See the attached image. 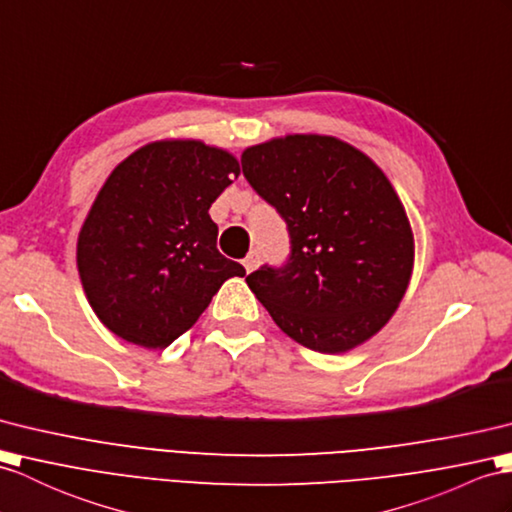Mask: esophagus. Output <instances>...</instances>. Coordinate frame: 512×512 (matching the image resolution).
<instances>
[{
	"instance_id": "1",
	"label": "esophagus",
	"mask_w": 512,
	"mask_h": 512,
	"mask_svg": "<svg viewBox=\"0 0 512 512\" xmlns=\"http://www.w3.org/2000/svg\"><path fill=\"white\" fill-rule=\"evenodd\" d=\"M258 263H260V254L258 252H249L247 258L243 260V267H245L247 273H252L258 267Z\"/></svg>"
}]
</instances>
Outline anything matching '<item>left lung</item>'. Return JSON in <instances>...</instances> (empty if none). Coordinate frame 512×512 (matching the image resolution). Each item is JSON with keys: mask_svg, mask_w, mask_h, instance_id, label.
Listing matches in <instances>:
<instances>
[{"mask_svg": "<svg viewBox=\"0 0 512 512\" xmlns=\"http://www.w3.org/2000/svg\"><path fill=\"white\" fill-rule=\"evenodd\" d=\"M243 176L289 226L280 269L245 278L278 328L319 354H343L395 315L415 265L406 208L365 152L326 134L247 147Z\"/></svg>", "mask_w": 512, "mask_h": 512, "instance_id": "1", "label": "left lung"}]
</instances>
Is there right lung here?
<instances>
[{
	"label": "right lung",
	"instance_id": "right-lung-1",
	"mask_svg": "<svg viewBox=\"0 0 512 512\" xmlns=\"http://www.w3.org/2000/svg\"><path fill=\"white\" fill-rule=\"evenodd\" d=\"M228 149L197 139L154 141L112 169L76 247L82 289L119 339L162 350L191 330L243 265L217 249L208 208L239 178Z\"/></svg>",
	"mask_w": 512,
	"mask_h": 512
}]
</instances>
